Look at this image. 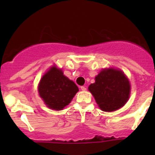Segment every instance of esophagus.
Here are the masks:
<instances>
[{"label": "esophagus", "instance_id": "esophagus-1", "mask_svg": "<svg viewBox=\"0 0 155 155\" xmlns=\"http://www.w3.org/2000/svg\"><path fill=\"white\" fill-rule=\"evenodd\" d=\"M81 90H82V91H85V90H87V88L85 87L84 86H81Z\"/></svg>", "mask_w": 155, "mask_h": 155}]
</instances>
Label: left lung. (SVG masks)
Masks as SVG:
<instances>
[{"label":"left lung","instance_id":"1","mask_svg":"<svg viewBox=\"0 0 155 155\" xmlns=\"http://www.w3.org/2000/svg\"><path fill=\"white\" fill-rule=\"evenodd\" d=\"M99 108L104 111H114L127 103L130 93L129 80L120 70L104 69L95 76V82L89 86Z\"/></svg>","mask_w":155,"mask_h":155}]
</instances>
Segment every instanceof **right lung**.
Segmentation results:
<instances>
[{
  "label": "right lung",
  "instance_id": "add662e5",
  "mask_svg": "<svg viewBox=\"0 0 155 155\" xmlns=\"http://www.w3.org/2000/svg\"><path fill=\"white\" fill-rule=\"evenodd\" d=\"M38 93L47 107L62 110L79 91L76 84L63 75L61 69L52 66L40 80Z\"/></svg>",
  "mask_w": 155,
  "mask_h": 155
}]
</instances>
